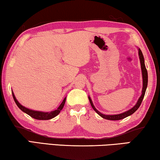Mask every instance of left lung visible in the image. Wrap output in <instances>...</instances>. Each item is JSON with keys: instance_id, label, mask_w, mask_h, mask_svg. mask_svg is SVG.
Returning a JSON list of instances; mask_svg holds the SVG:
<instances>
[{"instance_id": "1", "label": "left lung", "mask_w": 160, "mask_h": 160, "mask_svg": "<svg viewBox=\"0 0 160 160\" xmlns=\"http://www.w3.org/2000/svg\"><path fill=\"white\" fill-rule=\"evenodd\" d=\"M138 48V47H137ZM138 52H139V60H140V64H141V69H142V80H143V85H142V95L139 98L138 101L134 106H133L132 108H130L129 110L126 111L125 112H123V113H119V114H115V115H106V114L101 113V112L98 111L95 108L94 106L93 103H92V101L91 98H90V96H88V98H89L90 105H91L92 108H93V110L96 112V113L98 114L100 116H101L102 118L105 119H107V120H111V121H116V120H121V119L125 118L128 116H129L133 114L134 112L137 110L138 108H139L140 105H141L142 102L143 101V98H144L145 92H146L147 88V84H148V74H147V70L146 69V67H145L144 64V56H143V54L141 51V49L138 48Z\"/></svg>"}]
</instances>
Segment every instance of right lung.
<instances>
[{
  "label": "right lung",
  "instance_id": "add662e5",
  "mask_svg": "<svg viewBox=\"0 0 160 160\" xmlns=\"http://www.w3.org/2000/svg\"><path fill=\"white\" fill-rule=\"evenodd\" d=\"M12 95H13V98L14 99V101L17 105V106L19 108L21 109L23 112H24L28 116H30L31 117L34 118L35 119H37V120H49V119H52L57 116L58 114L60 113L62 109L63 108L64 105L65 103L66 98H65L63 100V101L62 102V103L59 105V106L57 108V109L54 110L53 111L50 112H43V111H34L32 110V109H29L28 108H26L25 106H23L21 105L19 102L17 101V99L16 98L15 95H14L13 92L12 91Z\"/></svg>",
  "mask_w": 160,
  "mask_h": 160
}]
</instances>
